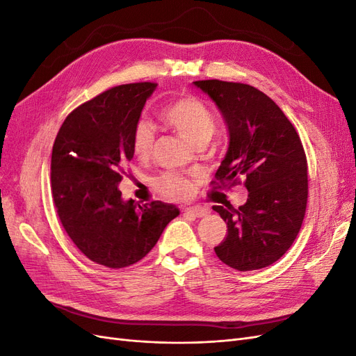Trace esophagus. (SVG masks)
Listing matches in <instances>:
<instances>
[{"mask_svg": "<svg viewBox=\"0 0 356 356\" xmlns=\"http://www.w3.org/2000/svg\"><path fill=\"white\" fill-rule=\"evenodd\" d=\"M182 212H184V215H187V217L202 218V217H207V215L209 213V209L202 208V207H193V208H186Z\"/></svg>", "mask_w": 356, "mask_h": 356, "instance_id": "obj_1", "label": "esophagus"}]
</instances>
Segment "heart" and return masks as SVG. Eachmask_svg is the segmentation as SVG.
Masks as SVG:
<instances>
[{
  "instance_id": "1",
  "label": "heart",
  "mask_w": 356,
  "mask_h": 356,
  "mask_svg": "<svg viewBox=\"0 0 356 356\" xmlns=\"http://www.w3.org/2000/svg\"><path fill=\"white\" fill-rule=\"evenodd\" d=\"M163 120L175 129V131L186 138L188 143L196 145L207 141L215 131V118L211 110L200 99L195 96H184L169 104L161 110ZM156 143L154 124L143 117L136 122L132 132V149L134 154L139 159H147L153 153ZM156 188L161 195L184 200L191 196L193 181L177 172H163L156 179Z\"/></svg>"
}]
</instances>
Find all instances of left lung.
I'll return each mask as SVG.
<instances>
[{
  "mask_svg": "<svg viewBox=\"0 0 356 356\" xmlns=\"http://www.w3.org/2000/svg\"><path fill=\"white\" fill-rule=\"evenodd\" d=\"M224 118L229 148L215 178L224 188L245 179L248 200L238 209L213 207L227 224L215 246L236 270L264 268L293 245L307 204V160L300 136L282 110L250 84L220 80L193 83Z\"/></svg>",
  "mask_w": 356,
  "mask_h": 356,
  "instance_id": "obj_1",
  "label": "left lung"
}]
</instances>
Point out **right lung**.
Returning a JSON list of instances; mask_svg holds the SVG:
<instances>
[{
  "instance_id": "obj_1",
  "label": "right lung",
  "mask_w": 356,
  "mask_h": 356,
  "mask_svg": "<svg viewBox=\"0 0 356 356\" xmlns=\"http://www.w3.org/2000/svg\"><path fill=\"white\" fill-rule=\"evenodd\" d=\"M157 84L117 86L75 108L51 152V193L59 220L89 260L122 268L144 258L179 215L172 203L123 200L122 172L134 159L132 132Z\"/></svg>"
}]
</instances>
